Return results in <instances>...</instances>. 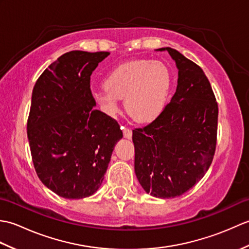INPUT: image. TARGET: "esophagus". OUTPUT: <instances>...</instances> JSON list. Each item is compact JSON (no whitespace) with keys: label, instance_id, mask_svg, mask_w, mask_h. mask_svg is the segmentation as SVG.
<instances>
[{"label":"esophagus","instance_id":"34e87169","mask_svg":"<svg viewBox=\"0 0 249 249\" xmlns=\"http://www.w3.org/2000/svg\"><path fill=\"white\" fill-rule=\"evenodd\" d=\"M122 130H123V135L126 139H130L131 136H133V131H131L129 128L126 127H122Z\"/></svg>","mask_w":249,"mask_h":249}]
</instances>
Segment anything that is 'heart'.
<instances>
[{"mask_svg":"<svg viewBox=\"0 0 249 249\" xmlns=\"http://www.w3.org/2000/svg\"><path fill=\"white\" fill-rule=\"evenodd\" d=\"M105 89L95 94L104 112L115 116L120 112V99L137 123L146 124L165 111L172 78L168 67L160 61L138 60L118 66L106 77Z\"/></svg>","mask_w":249,"mask_h":249,"instance_id":"b5f03b06","label":"heart"}]
</instances>
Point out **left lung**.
Returning a JSON list of instances; mask_svg holds the SVG:
<instances>
[{"instance_id": "obj_1", "label": "left lung", "mask_w": 249, "mask_h": 249, "mask_svg": "<svg viewBox=\"0 0 249 249\" xmlns=\"http://www.w3.org/2000/svg\"><path fill=\"white\" fill-rule=\"evenodd\" d=\"M168 51L178 68L177 91L160 118L133 130L135 173L153 197L169 199L186 193L212 163L218 106L205 73L176 49Z\"/></svg>"}]
</instances>
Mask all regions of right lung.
Segmentation results:
<instances>
[{"label":"right lung","instance_id":"1","mask_svg":"<svg viewBox=\"0 0 249 249\" xmlns=\"http://www.w3.org/2000/svg\"><path fill=\"white\" fill-rule=\"evenodd\" d=\"M110 52L71 51L41 73L32 93L28 139L47 188L66 199L89 197L104 181L123 133L99 110L89 89L92 72Z\"/></svg>","mask_w":249,"mask_h":249}]
</instances>
